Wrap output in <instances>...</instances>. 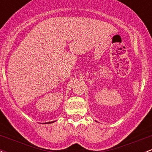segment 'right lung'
Wrapping results in <instances>:
<instances>
[{"label":"right lung","mask_w":152,"mask_h":152,"mask_svg":"<svg viewBox=\"0 0 152 152\" xmlns=\"http://www.w3.org/2000/svg\"><path fill=\"white\" fill-rule=\"evenodd\" d=\"M55 121H53V122H48V123H44V124H48V123H54Z\"/></svg>","instance_id":"obj_1"}]
</instances>
